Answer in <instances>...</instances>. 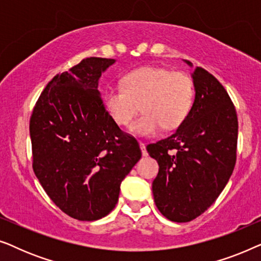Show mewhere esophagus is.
<instances>
[{
	"mask_svg": "<svg viewBox=\"0 0 261 261\" xmlns=\"http://www.w3.org/2000/svg\"><path fill=\"white\" fill-rule=\"evenodd\" d=\"M140 148H141V153H142V156H147L148 153L146 151V145L144 142H140Z\"/></svg>",
	"mask_w": 261,
	"mask_h": 261,
	"instance_id": "34e87169",
	"label": "esophagus"
}]
</instances>
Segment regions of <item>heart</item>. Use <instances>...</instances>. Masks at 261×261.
I'll list each match as a JSON object with an SVG mask.
<instances>
[{"mask_svg":"<svg viewBox=\"0 0 261 261\" xmlns=\"http://www.w3.org/2000/svg\"><path fill=\"white\" fill-rule=\"evenodd\" d=\"M195 85L188 73L162 66H142L122 78V89H109L103 105L117 126L126 127L142 109L144 114L130 126L138 137L151 138L163 127L178 128L190 114Z\"/></svg>","mask_w":261,"mask_h":261,"instance_id":"1","label":"heart"}]
</instances>
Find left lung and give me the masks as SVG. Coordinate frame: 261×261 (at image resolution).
I'll list each match as a JSON object with an SVG mask.
<instances>
[{
	"label": "left lung",
	"instance_id": "obj_1",
	"mask_svg": "<svg viewBox=\"0 0 261 261\" xmlns=\"http://www.w3.org/2000/svg\"><path fill=\"white\" fill-rule=\"evenodd\" d=\"M191 78L195 101L188 119L171 137L147 146L159 165L152 183L155 205L173 222L204 213L226 187L237 160L238 117L229 95L202 67Z\"/></svg>",
	"mask_w": 261,
	"mask_h": 261
}]
</instances>
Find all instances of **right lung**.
Instances as JSON below:
<instances>
[{"label":"right lung","instance_id":"add662e5","mask_svg":"<svg viewBox=\"0 0 261 261\" xmlns=\"http://www.w3.org/2000/svg\"><path fill=\"white\" fill-rule=\"evenodd\" d=\"M115 59H83L46 85L30 122L33 170L60 210L80 221L115 208L121 181L141 158L107 112L98 82Z\"/></svg>","mask_w":261,"mask_h":261}]
</instances>
